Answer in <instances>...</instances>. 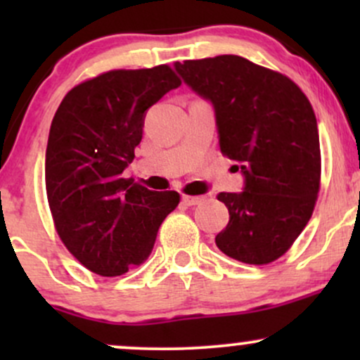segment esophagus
Listing matches in <instances>:
<instances>
[{
	"label": "esophagus",
	"instance_id": "obj_1",
	"mask_svg": "<svg viewBox=\"0 0 360 360\" xmlns=\"http://www.w3.org/2000/svg\"><path fill=\"white\" fill-rule=\"evenodd\" d=\"M203 201H205L203 196H188V194H183V203L188 206L200 205V203H203Z\"/></svg>",
	"mask_w": 360,
	"mask_h": 360
}]
</instances>
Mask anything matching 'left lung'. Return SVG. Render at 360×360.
Instances as JSON below:
<instances>
[{
  "label": "left lung",
  "mask_w": 360,
  "mask_h": 360,
  "mask_svg": "<svg viewBox=\"0 0 360 360\" xmlns=\"http://www.w3.org/2000/svg\"><path fill=\"white\" fill-rule=\"evenodd\" d=\"M176 71L213 103L221 154L245 176L242 193L217 196L230 213L218 249L254 266L274 262L303 232L320 191L311 103L288 76L240 56L176 62Z\"/></svg>",
  "instance_id": "obj_1"
}]
</instances>
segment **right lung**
<instances>
[{"label":"right lung","instance_id":"right-lung-1","mask_svg":"<svg viewBox=\"0 0 360 360\" xmlns=\"http://www.w3.org/2000/svg\"><path fill=\"white\" fill-rule=\"evenodd\" d=\"M177 86L167 64L115 69L74 86L56 111L45 152L49 208L65 249L94 274L115 278L146 262L179 205V193L123 176L146 111Z\"/></svg>","mask_w":360,"mask_h":360}]
</instances>
